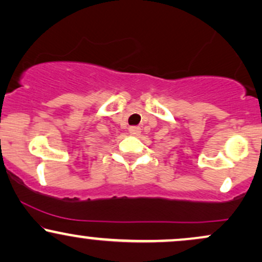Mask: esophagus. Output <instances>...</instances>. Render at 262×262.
I'll return each instance as SVG.
<instances>
[{"mask_svg":"<svg viewBox=\"0 0 262 262\" xmlns=\"http://www.w3.org/2000/svg\"><path fill=\"white\" fill-rule=\"evenodd\" d=\"M129 133H130V135H133V137H138V135L141 133V129H140V127L134 125V127L129 128Z\"/></svg>","mask_w":262,"mask_h":262,"instance_id":"1","label":"esophagus"}]
</instances>
